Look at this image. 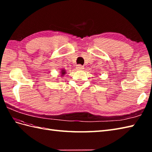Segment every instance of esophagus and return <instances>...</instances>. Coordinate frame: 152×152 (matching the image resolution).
<instances>
[{
    "instance_id": "1",
    "label": "esophagus",
    "mask_w": 152,
    "mask_h": 152,
    "mask_svg": "<svg viewBox=\"0 0 152 152\" xmlns=\"http://www.w3.org/2000/svg\"><path fill=\"white\" fill-rule=\"evenodd\" d=\"M77 70H83V66L81 65V64H78L76 66Z\"/></svg>"
}]
</instances>
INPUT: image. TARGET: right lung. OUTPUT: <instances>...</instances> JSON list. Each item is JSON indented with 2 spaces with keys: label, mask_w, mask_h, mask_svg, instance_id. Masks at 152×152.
<instances>
[{
  "label": "right lung",
  "mask_w": 152,
  "mask_h": 152,
  "mask_svg": "<svg viewBox=\"0 0 152 152\" xmlns=\"http://www.w3.org/2000/svg\"><path fill=\"white\" fill-rule=\"evenodd\" d=\"M65 74H66V70H64V69H61V76H63Z\"/></svg>",
  "instance_id": "add662e5"
}]
</instances>
